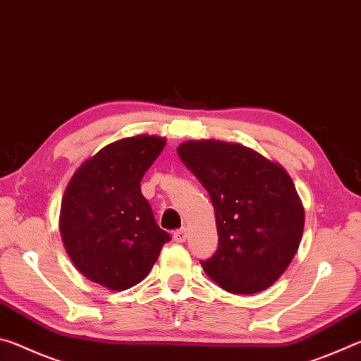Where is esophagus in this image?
Here are the masks:
<instances>
[{
  "instance_id": "1",
  "label": "esophagus",
  "mask_w": 361,
  "mask_h": 361,
  "mask_svg": "<svg viewBox=\"0 0 361 361\" xmlns=\"http://www.w3.org/2000/svg\"><path fill=\"white\" fill-rule=\"evenodd\" d=\"M186 239H188V229H186V228H180V229H176V231L173 232V240H175L176 243L186 242Z\"/></svg>"
}]
</instances>
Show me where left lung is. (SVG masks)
Returning a JSON list of instances; mask_svg holds the SVG:
<instances>
[{
  "label": "left lung",
  "instance_id": "obj_1",
  "mask_svg": "<svg viewBox=\"0 0 361 361\" xmlns=\"http://www.w3.org/2000/svg\"><path fill=\"white\" fill-rule=\"evenodd\" d=\"M176 152L215 209L218 248L200 261L207 276L234 295L269 288L302 237L304 209L290 175L239 143L191 140Z\"/></svg>",
  "mask_w": 361,
  "mask_h": 361
}]
</instances>
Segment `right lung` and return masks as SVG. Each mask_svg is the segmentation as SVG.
<instances>
[{"mask_svg":"<svg viewBox=\"0 0 361 361\" xmlns=\"http://www.w3.org/2000/svg\"><path fill=\"white\" fill-rule=\"evenodd\" d=\"M166 138L137 135L102 148L73 175L60 209V234L78 271L119 291L137 285L157 261L169 232L142 194V178Z\"/></svg>","mask_w":361,"mask_h":361,"instance_id":"1","label":"right lung"}]
</instances>
